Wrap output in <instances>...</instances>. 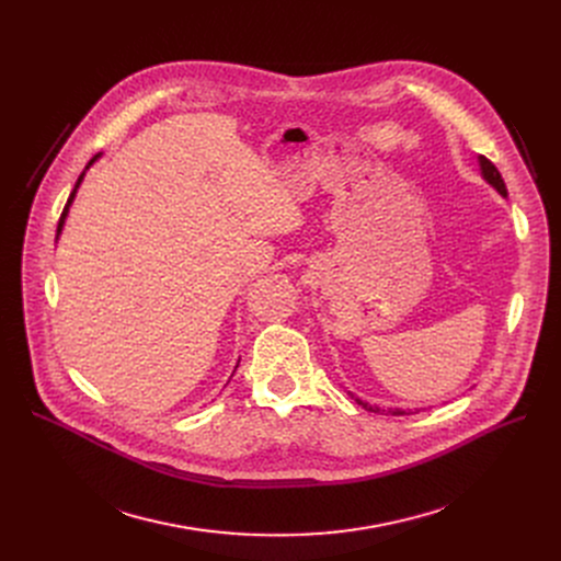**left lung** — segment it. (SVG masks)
I'll use <instances>...</instances> for the list:
<instances>
[{
    "mask_svg": "<svg viewBox=\"0 0 561 561\" xmlns=\"http://www.w3.org/2000/svg\"><path fill=\"white\" fill-rule=\"evenodd\" d=\"M480 163H482V172H484V176H486V182L493 186V188H497V193L500 195H507V188H505V182H503V176H500V172H497V168L486 159V157H480ZM352 396V393H350ZM355 398V396H352ZM355 402H359L364 409H368V411H373V414H379V407H370L368 402H362V400H357L355 398ZM389 414L391 416H402L404 411L402 409H389Z\"/></svg>",
    "mask_w": 561,
    "mask_h": 561,
    "instance_id": "8db88e82",
    "label": "left lung"
}]
</instances>
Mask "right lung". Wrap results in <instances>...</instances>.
Here are the masks:
<instances>
[{
	"instance_id": "obj_1",
	"label": "right lung",
	"mask_w": 561,
	"mask_h": 561,
	"mask_svg": "<svg viewBox=\"0 0 561 561\" xmlns=\"http://www.w3.org/2000/svg\"><path fill=\"white\" fill-rule=\"evenodd\" d=\"M93 163V161H91ZM83 176V174H81ZM81 176H79V180H77V186L81 184ZM77 186H75V191L70 193V197H68V204H66V209H64V214H61V220H58V231H61V227H64V220H66V216H68V206L72 204V197H75V193H77Z\"/></svg>"
}]
</instances>
